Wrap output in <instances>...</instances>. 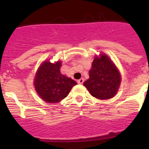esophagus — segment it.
<instances>
[{"instance_id":"esophagus-1","label":"esophagus","mask_w":149,"mask_h":149,"mask_svg":"<svg viewBox=\"0 0 149 149\" xmlns=\"http://www.w3.org/2000/svg\"><path fill=\"white\" fill-rule=\"evenodd\" d=\"M84 78L79 79L78 81H77V83H78L79 84H84Z\"/></svg>"}]
</instances>
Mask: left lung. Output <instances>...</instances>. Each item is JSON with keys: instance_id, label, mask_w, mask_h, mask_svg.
<instances>
[{"instance_id": "1", "label": "left lung", "mask_w": 149, "mask_h": 149, "mask_svg": "<svg viewBox=\"0 0 149 149\" xmlns=\"http://www.w3.org/2000/svg\"><path fill=\"white\" fill-rule=\"evenodd\" d=\"M121 76L113 62L105 54L95 57L89 71V78L84 83L91 95L98 99H109L116 94Z\"/></svg>"}]
</instances>
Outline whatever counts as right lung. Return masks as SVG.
<instances>
[{"mask_svg": "<svg viewBox=\"0 0 149 149\" xmlns=\"http://www.w3.org/2000/svg\"><path fill=\"white\" fill-rule=\"evenodd\" d=\"M61 63L45 62L39 68L34 81L36 90L42 99L56 103L65 98L76 82L60 73Z\"/></svg>", "mask_w": 149, "mask_h": 149, "instance_id": "obj_1", "label": "right lung"}]
</instances>
